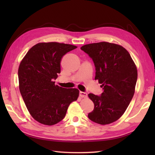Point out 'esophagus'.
Returning a JSON list of instances; mask_svg holds the SVG:
<instances>
[{"label": "esophagus", "mask_w": 155, "mask_h": 155, "mask_svg": "<svg viewBox=\"0 0 155 155\" xmlns=\"http://www.w3.org/2000/svg\"><path fill=\"white\" fill-rule=\"evenodd\" d=\"M79 96H80V97H81V98H86V97L87 96V93L83 92V91H80Z\"/></svg>", "instance_id": "obj_1"}]
</instances>
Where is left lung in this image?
<instances>
[{
	"instance_id": "8db88e82",
	"label": "left lung",
	"mask_w": 155,
	"mask_h": 155,
	"mask_svg": "<svg viewBox=\"0 0 155 155\" xmlns=\"http://www.w3.org/2000/svg\"><path fill=\"white\" fill-rule=\"evenodd\" d=\"M81 49L89 54L96 67L95 80L102 84L101 96L89 94L94 104L88 117L97 124H111L124 114L135 93L137 70L129 52L119 44H89Z\"/></svg>"
}]
</instances>
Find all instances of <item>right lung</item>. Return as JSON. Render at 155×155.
<instances>
[{
    "mask_svg": "<svg viewBox=\"0 0 155 155\" xmlns=\"http://www.w3.org/2000/svg\"><path fill=\"white\" fill-rule=\"evenodd\" d=\"M77 48L64 43H38L20 62V94L31 116L41 124L52 126L61 121L70 103L78 98V89L59 87L53 81L61 72L63 56Z\"/></svg>",
    "mask_w": 155,
    "mask_h": 155,
    "instance_id": "right-lung-1",
    "label": "right lung"
}]
</instances>
